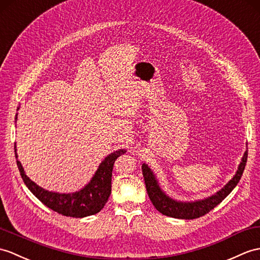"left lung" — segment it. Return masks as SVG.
<instances>
[{
  "label": "left lung",
  "instance_id": "left-lung-1",
  "mask_svg": "<svg viewBox=\"0 0 260 260\" xmlns=\"http://www.w3.org/2000/svg\"><path fill=\"white\" fill-rule=\"evenodd\" d=\"M247 156H248V150H246L243 158H241V161L238 166L236 174H235V176L229 180L219 191H217L215 195H212L208 198L195 202H178L171 198L170 196H167L165 192L161 190L152 170L148 167V165L143 164V176L145 180V185H146L149 199L152 201L155 208L162 215L174 217V218L178 219L199 218V217L206 215L210 210L214 209L217 205L220 204L229 194H231L235 187H236V185L239 183L241 175L244 173Z\"/></svg>",
  "mask_w": 260,
  "mask_h": 260
}]
</instances>
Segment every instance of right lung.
<instances>
[{
    "instance_id": "add662e5",
    "label": "right lung",
    "mask_w": 260,
    "mask_h": 260,
    "mask_svg": "<svg viewBox=\"0 0 260 260\" xmlns=\"http://www.w3.org/2000/svg\"><path fill=\"white\" fill-rule=\"evenodd\" d=\"M14 149L16 164L19 167L22 179L27 188L32 191V194L54 212L63 216L75 217V218H83V217L95 215L104 207L112 191V172L114 162L120 155L126 153L125 149H118L106 156L105 159L101 162L90 182L81 190L72 192V194H59V192L45 190L32 182L26 176L22 164L17 159L16 146Z\"/></svg>"
}]
</instances>
